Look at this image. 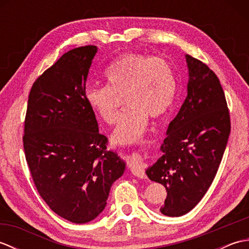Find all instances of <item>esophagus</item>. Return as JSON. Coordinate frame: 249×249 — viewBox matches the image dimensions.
<instances>
[{
  "label": "esophagus",
  "instance_id": "obj_1",
  "mask_svg": "<svg viewBox=\"0 0 249 249\" xmlns=\"http://www.w3.org/2000/svg\"><path fill=\"white\" fill-rule=\"evenodd\" d=\"M129 167H130V172L133 173L135 177L140 178H146L144 161H143V160H142V157L139 154H136V155L131 156Z\"/></svg>",
  "mask_w": 249,
  "mask_h": 249
}]
</instances>
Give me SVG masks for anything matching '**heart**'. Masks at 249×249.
<instances>
[{
    "label": "heart",
    "instance_id": "1",
    "mask_svg": "<svg viewBox=\"0 0 249 249\" xmlns=\"http://www.w3.org/2000/svg\"><path fill=\"white\" fill-rule=\"evenodd\" d=\"M108 86H89L86 100L105 123L118 119L121 98L129 109L122 113L112 134L116 144L141 141L152 119H160L173 104L177 78L171 65L161 56L131 52L120 56L105 71Z\"/></svg>",
    "mask_w": 249,
    "mask_h": 249
}]
</instances>
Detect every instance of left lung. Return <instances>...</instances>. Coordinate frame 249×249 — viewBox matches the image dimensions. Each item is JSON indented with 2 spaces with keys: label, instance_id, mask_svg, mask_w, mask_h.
<instances>
[{
  "label": "left lung",
  "instance_id": "1",
  "mask_svg": "<svg viewBox=\"0 0 249 249\" xmlns=\"http://www.w3.org/2000/svg\"><path fill=\"white\" fill-rule=\"evenodd\" d=\"M187 96L167 129L162 156L146 169L151 181L166 187L163 215L178 217L192 211L212 184L230 135L224 89L215 72L186 54Z\"/></svg>",
  "mask_w": 249,
  "mask_h": 249
}]
</instances>
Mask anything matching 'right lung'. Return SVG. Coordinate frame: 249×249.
Masks as SVG:
<instances>
[{"mask_svg":"<svg viewBox=\"0 0 249 249\" xmlns=\"http://www.w3.org/2000/svg\"><path fill=\"white\" fill-rule=\"evenodd\" d=\"M96 46L70 50L36 79L24 121L23 149L37 192L64 219L86 224L103 212L125 162L107 151L86 82Z\"/></svg>","mask_w":249,"mask_h":249,"instance_id":"1","label":"right lung"}]
</instances>
